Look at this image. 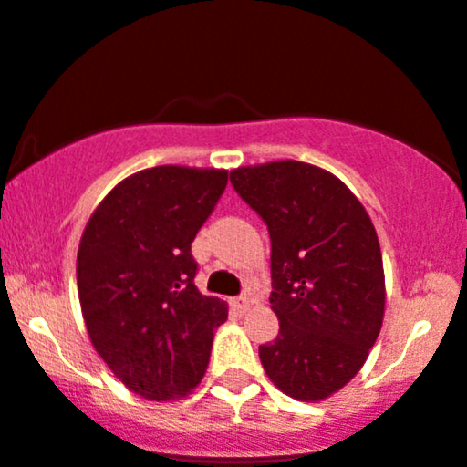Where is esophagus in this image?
<instances>
[{
  "label": "esophagus",
  "mask_w": 467,
  "mask_h": 467,
  "mask_svg": "<svg viewBox=\"0 0 467 467\" xmlns=\"http://www.w3.org/2000/svg\"><path fill=\"white\" fill-rule=\"evenodd\" d=\"M233 305H234V309H237L239 314H244V312H248L250 298H248V296H239V298H234Z\"/></svg>",
  "instance_id": "1"
}]
</instances>
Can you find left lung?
<instances>
[{
	"instance_id": "left-lung-1",
	"label": "left lung",
	"mask_w": 467,
	"mask_h": 467,
	"mask_svg": "<svg viewBox=\"0 0 467 467\" xmlns=\"http://www.w3.org/2000/svg\"><path fill=\"white\" fill-rule=\"evenodd\" d=\"M230 184L265 222L278 336L259 347L289 398L320 401L362 368L384 316V267L358 197L314 164L241 166Z\"/></svg>"
}]
</instances>
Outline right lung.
I'll return each instance as SVG.
<instances>
[{
    "mask_svg": "<svg viewBox=\"0 0 467 467\" xmlns=\"http://www.w3.org/2000/svg\"><path fill=\"white\" fill-rule=\"evenodd\" d=\"M228 171L153 166L100 202L78 245L77 281L94 349L140 398L191 393L211 358L226 303L195 287L191 244Z\"/></svg>",
    "mask_w": 467,
    "mask_h": 467,
    "instance_id": "add662e5",
    "label": "right lung"
}]
</instances>
